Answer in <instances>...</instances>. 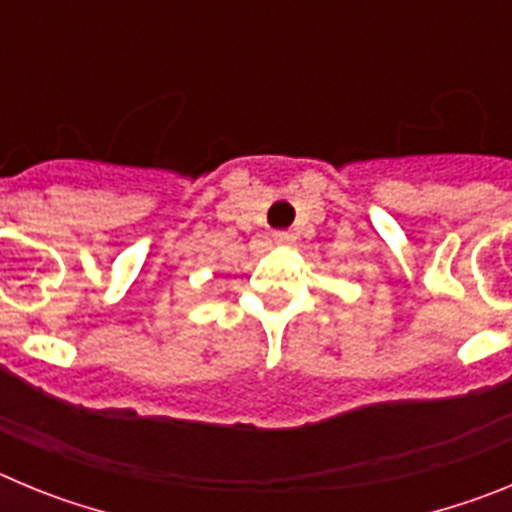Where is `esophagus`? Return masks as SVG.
<instances>
[{
  "instance_id": "1",
  "label": "esophagus",
  "mask_w": 512,
  "mask_h": 512,
  "mask_svg": "<svg viewBox=\"0 0 512 512\" xmlns=\"http://www.w3.org/2000/svg\"><path fill=\"white\" fill-rule=\"evenodd\" d=\"M271 241L277 243V246H289V243L295 241V235H292V233H284V230H279V233L271 235Z\"/></svg>"
}]
</instances>
